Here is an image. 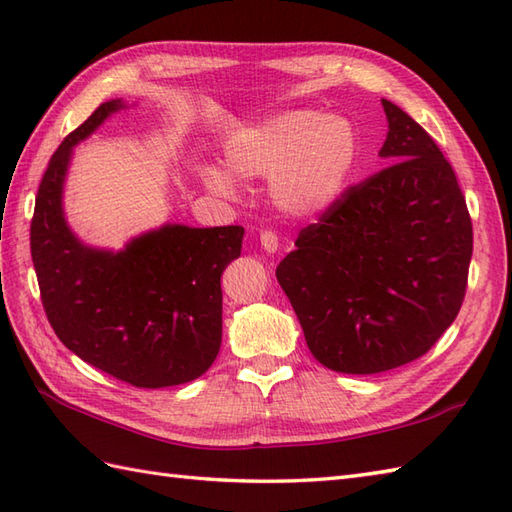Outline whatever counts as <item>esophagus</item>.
I'll return each instance as SVG.
<instances>
[{"instance_id":"esophagus-1","label":"esophagus","mask_w":512,"mask_h":512,"mask_svg":"<svg viewBox=\"0 0 512 512\" xmlns=\"http://www.w3.org/2000/svg\"><path fill=\"white\" fill-rule=\"evenodd\" d=\"M259 242H262V248L266 250V253H277L279 250V239L273 231H262V235H259Z\"/></svg>"}]
</instances>
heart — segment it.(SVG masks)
Returning a JSON list of instances; mask_svg holds the SVG:
<instances>
[{
	"label": "heart",
	"instance_id": "heart-1",
	"mask_svg": "<svg viewBox=\"0 0 512 512\" xmlns=\"http://www.w3.org/2000/svg\"><path fill=\"white\" fill-rule=\"evenodd\" d=\"M358 156L350 121L295 110L244 125L226 138L224 169L204 167L206 187L235 195L237 180L270 176V198L292 217H312L341 198Z\"/></svg>",
	"mask_w": 512,
	"mask_h": 512
}]
</instances>
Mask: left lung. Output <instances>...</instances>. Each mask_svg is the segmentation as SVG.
Instances as JSON below:
<instances>
[{"label":"left lung","instance_id":"left-lung-1","mask_svg":"<svg viewBox=\"0 0 512 512\" xmlns=\"http://www.w3.org/2000/svg\"><path fill=\"white\" fill-rule=\"evenodd\" d=\"M391 165L347 189L277 266L312 356L378 374L431 350L462 308L473 224L433 138L383 99Z\"/></svg>","mask_w":512,"mask_h":512}]
</instances>
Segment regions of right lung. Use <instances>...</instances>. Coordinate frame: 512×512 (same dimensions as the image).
<instances>
[{"mask_svg": "<svg viewBox=\"0 0 512 512\" xmlns=\"http://www.w3.org/2000/svg\"><path fill=\"white\" fill-rule=\"evenodd\" d=\"M125 107L103 103L63 140L43 173L30 253L54 334L123 383L160 389L202 376L222 345L224 268L242 253V226L165 224L123 250L83 244L63 213L74 145Z\"/></svg>", "mask_w": 512, "mask_h": 512, "instance_id": "right-lung-1", "label": "right lung"}]
</instances>
